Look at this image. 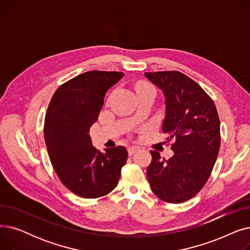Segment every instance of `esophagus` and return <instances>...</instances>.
I'll list each match as a JSON object with an SVG mask.
<instances>
[{
	"label": "esophagus",
	"mask_w": 250,
	"mask_h": 250,
	"mask_svg": "<svg viewBox=\"0 0 250 250\" xmlns=\"http://www.w3.org/2000/svg\"><path fill=\"white\" fill-rule=\"evenodd\" d=\"M138 150H139V148H138V147H129V148L127 149L128 155H129V156H132V155H133L134 153H136Z\"/></svg>",
	"instance_id": "esophagus-1"
}]
</instances>
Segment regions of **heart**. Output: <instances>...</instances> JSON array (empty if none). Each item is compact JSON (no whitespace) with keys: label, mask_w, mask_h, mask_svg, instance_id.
<instances>
[{"label":"heart","mask_w":250,"mask_h":250,"mask_svg":"<svg viewBox=\"0 0 250 250\" xmlns=\"http://www.w3.org/2000/svg\"><path fill=\"white\" fill-rule=\"evenodd\" d=\"M146 88H152V89H154L151 85H149V84H143V85H141L140 87H139V90H141V89H146Z\"/></svg>","instance_id":"1"}]
</instances>
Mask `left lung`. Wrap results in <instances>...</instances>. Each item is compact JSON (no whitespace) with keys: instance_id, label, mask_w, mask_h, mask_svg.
<instances>
[{"instance_id":"1","label":"left lung","mask_w":250,"mask_h":250,"mask_svg":"<svg viewBox=\"0 0 250 250\" xmlns=\"http://www.w3.org/2000/svg\"><path fill=\"white\" fill-rule=\"evenodd\" d=\"M165 97L163 133L174 140L171 158L151 151L147 176L152 191L166 203L180 204L206 185L220 150V120L203 88L177 71L145 73Z\"/></svg>"}]
</instances>
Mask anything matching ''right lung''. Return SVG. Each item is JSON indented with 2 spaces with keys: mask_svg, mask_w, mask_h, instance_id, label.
I'll list each match as a JSON object with an SVG mask.
<instances>
[{
  "mask_svg": "<svg viewBox=\"0 0 250 250\" xmlns=\"http://www.w3.org/2000/svg\"><path fill=\"white\" fill-rule=\"evenodd\" d=\"M124 73L90 71L60 86L44 121V141L50 162L62 185L85 199L109 193L118 183L127 159L123 146L104 149L92 145L89 130L97 122L107 90Z\"/></svg>",
  "mask_w": 250,
  "mask_h": 250,
  "instance_id": "1",
  "label": "right lung"
}]
</instances>
